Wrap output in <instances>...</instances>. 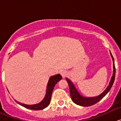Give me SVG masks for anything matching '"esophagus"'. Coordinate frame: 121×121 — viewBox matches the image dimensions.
I'll list each match as a JSON object with an SVG mask.
<instances>
[{"label":"esophagus","mask_w":121,"mask_h":121,"mask_svg":"<svg viewBox=\"0 0 121 121\" xmlns=\"http://www.w3.org/2000/svg\"><path fill=\"white\" fill-rule=\"evenodd\" d=\"M60 73L61 76H62V78H65L67 75V72L65 71V70H61V71H60Z\"/></svg>","instance_id":"esophagus-1"}]
</instances>
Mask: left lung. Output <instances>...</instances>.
Listing matches in <instances>:
<instances>
[{
    "mask_svg": "<svg viewBox=\"0 0 121 121\" xmlns=\"http://www.w3.org/2000/svg\"><path fill=\"white\" fill-rule=\"evenodd\" d=\"M110 55L112 57L113 62V73L112 78H111L110 82L109 83L108 86L107 87V88L103 91V93L99 95L98 96L91 97V98H87V97L82 96V95H80V93L78 91L77 89L76 88L75 86L73 84L72 82L70 79H68V78H66V81L68 82V85H69V88H70V96L71 98L72 99L73 102L75 103L76 104L81 105L83 107H89L91 105L95 104L98 103L99 100H100L104 97L108 93V91L110 90L112 88V85H113L114 81L115 79V73H116V69H115V60L113 58V56L112 53H110Z\"/></svg>",
    "mask_w": 121,
    "mask_h": 121,
    "instance_id": "left-lung-1",
    "label": "left lung"
}]
</instances>
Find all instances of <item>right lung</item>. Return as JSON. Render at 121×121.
Masks as SVG:
<instances>
[{
	"label": "right lung",
	"mask_w": 121,
	"mask_h": 121,
	"mask_svg": "<svg viewBox=\"0 0 121 121\" xmlns=\"http://www.w3.org/2000/svg\"><path fill=\"white\" fill-rule=\"evenodd\" d=\"M62 76L59 74L50 77L48 80V82L47 86V91H46L45 96L43 100H42L40 102H39V103L33 105H26L25 104L21 103V102H18V101L16 100H16V102L18 104L21 105L26 108L30 109V110H39L44 109L45 108L48 106V105L50 104V101H51V95H52V92H53L54 86L60 80L62 79Z\"/></svg>",
	"instance_id": "add662e5"
}]
</instances>
